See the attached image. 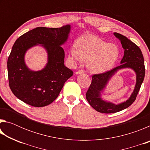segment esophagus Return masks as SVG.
<instances>
[{"label": "esophagus", "instance_id": "esophagus-1", "mask_svg": "<svg viewBox=\"0 0 150 150\" xmlns=\"http://www.w3.org/2000/svg\"><path fill=\"white\" fill-rule=\"evenodd\" d=\"M84 70L83 69H79V71H77V72H76V74H81V73H84Z\"/></svg>", "mask_w": 150, "mask_h": 150}]
</instances>
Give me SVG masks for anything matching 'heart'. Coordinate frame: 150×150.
Masks as SVG:
<instances>
[{
    "label": "heart",
    "instance_id": "heart-1",
    "mask_svg": "<svg viewBox=\"0 0 150 150\" xmlns=\"http://www.w3.org/2000/svg\"><path fill=\"white\" fill-rule=\"evenodd\" d=\"M118 56L119 50L115 44H108L90 34L79 38L76 47H73L69 54L71 59L76 62H88V68L94 73H104L111 69Z\"/></svg>",
    "mask_w": 150,
    "mask_h": 150
}]
</instances>
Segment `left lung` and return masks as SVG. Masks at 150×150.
Segmentation results:
<instances>
[{"label":"left lung","instance_id":"8db88e82","mask_svg":"<svg viewBox=\"0 0 150 150\" xmlns=\"http://www.w3.org/2000/svg\"><path fill=\"white\" fill-rule=\"evenodd\" d=\"M114 34L120 40L124 50L121 64L110 71L93 75L91 84L86 93V98L89 105L96 111L105 114L115 113L129 107L135 101L145 76L144 56L139 47L124 35L116 32ZM123 68H131L137 73V84L130 98L118 105L103 101L100 98V91L105 86L111 76L118 70Z\"/></svg>","mask_w":150,"mask_h":150}]
</instances>
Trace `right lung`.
Here are the masks:
<instances>
[{"mask_svg":"<svg viewBox=\"0 0 150 150\" xmlns=\"http://www.w3.org/2000/svg\"><path fill=\"white\" fill-rule=\"evenodd\" d=\"M70 26L60 28L38 27L16 40L7 62L9 87L12 93L24 103L35 107L47 106L56 99L72 70L64 65V50ZM43 45L48 54L44 70L32 72L24 63V54L30 47Z\"/></svg>","mask_w":150,"mask_h":150,"instance_id":"right-lung-1","label":"right lung"}]
</instances>
